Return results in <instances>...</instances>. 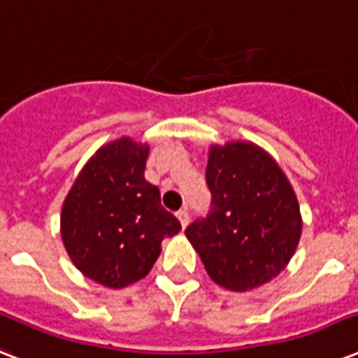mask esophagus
Here are the masks:
<instances>
[{
    "label": "esophagus",
    "mask_w": 358,
    "mask_h": 358,
    "mask_svg": "<svg viewBox=\"0 0 358 358\" xmlns=\"http://www.w3.org/2000/svg\"><path fill=\"white\" fill-rule=\"evenodd\" d=\"M176 217H178L180 224H182V229H185V227L189 224V213H187V210H180Z\"/></svg>",
    "instance_id": "obj_1"
}]
</instances>
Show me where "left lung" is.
<instances>
[{
    "mask_svg": "<svg viewBox=\"0 0 358 358\" xmlns=\"http://www.w3.org/2000/svg\"><path fill=\"white\" fill-rule=\"evenodd\" d=\"M206 182L212 212L185 236L213 282L249 292L288 266L303 217L288 176L275 157L250 141L210 145Z\"/></svg>",
    "mask_w": 358,
    "mask_h": 358,
    "instance_id": "obj_1",
    "label": "left lung"
}]
</instances>
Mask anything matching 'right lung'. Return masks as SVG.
Wrapping results in <instances>:
<instances>
[{"label":"right lung","mask_w":358,"mask_h":358,"mask_svg":"<svg viewBox=\"0 0 358 358\" xmlns=\"http://www.w3.org/2000/svg\"><path fill=\"white\" fill-rule=\"evenodd\" d=\"M150 146L119 137L100 146L74 180L61 210V238L87 278L124 288L148 275L178 219L145 180Z\"/></svg>","instance_id":"obj_1"}]
</instances>
